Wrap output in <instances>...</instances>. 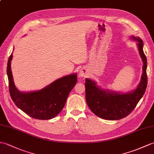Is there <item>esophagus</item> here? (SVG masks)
Masks as SVG:
<instances>
[{
    "mask_svg": "<svg viewBox=\"0 0 154 154\" xmlns=\"http://www.w3.org/2000/svg\"><path fill=\"white\" fill-rule=\"evenodd\" d=\"M86 75H87V71L85 69H82L80 70L79 75L81 77H84V76H85Z\"/></svg>",
    "mask_w": 154,
    "mask_h": 154,
    "instance_id": "esophagus-1",
    "label": "esophagus"
}]
</instances>
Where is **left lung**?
Instances as JSON below:
<instances>
[{
    "label": "left lung",
    "mask_w": 154,
    "mask_h": 154,
    "mask_svg": "<svg viewBox=\"0 0 154 154\" xmlns=\"http://www.w3.org/2000/svg\"><path fill=\"white\" fill-rule=\"evenodd\" d=\"M138 42L139 54L143 61V73L136 89L132 92L120 93L103 90L90 79H85V96L87 105L92 112L101 119L114 120L127 116L135 109L147 87V59L143 51V41L140 38L131 37Z\"/></svg>",
    "instance_id": "8db88e82"
}]
</instances>
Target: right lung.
<instances>
[{
  "mask_svg": "<svg viewBox=\"0 0 154 154\" xmlns=\"http://www.w3.org/2000/svg\"><path fill=\"white\" fill-rule=\"evenodd\" d=\"M12 53L7 64L9 92L13 102L28 116L39 120L53 119L65 104L71 91L77 83V74L61 77L40 91L30 93L19 91L15 87L11 71Z\"/></svg>",
  "mask_w": 154,
  "mask_h": 154,
  "instance_id": "right-lung-1",
  "label": "right lung"
}]
</instances>
